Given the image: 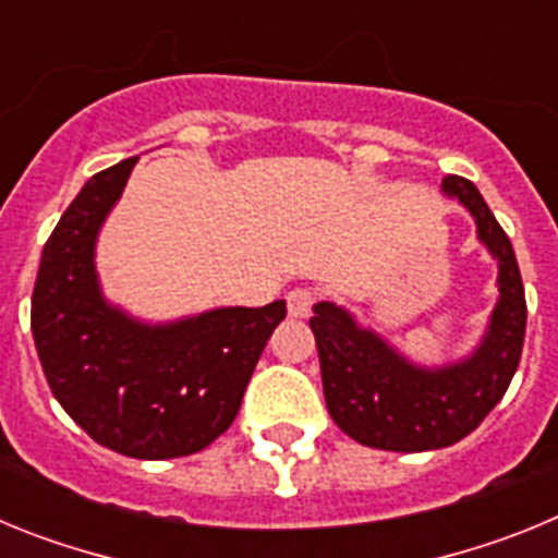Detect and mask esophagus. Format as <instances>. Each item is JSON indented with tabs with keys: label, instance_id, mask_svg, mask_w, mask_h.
Instances as JSON below:
<instances>
[{
	"label": "esophagus",
	"instance_id": "1",
	"mask_svg": "<svg viewBox=\"0 0 558 558\" xmlns=\"http://www.w3.org/2000/svg\"><path fill=\"white\" fill-rule=\"evenodd\" d=\"M315 290L310 288H295L288 293V313L293 315V318H307L310 313H313V304H315Z\"/></svg>",
	"mask_w": 558,
	"mask_h": 558
}]
</instances>
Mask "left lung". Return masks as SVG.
Instances as JSON below:
<instances>
[{
	"mask_svg": "<svg viewBox=\"0 0 558 558\" xmlns=\"http://www.w3.org/2000/svg\"><path fill=\"white\" fill-rule=\"evenodd\" d=\"M441 192L470 211L477 240L497 263V304L466 357L418 366L335 302H318L310 318L329 416L354 441L377 450L456 445L489 416L520 366L529 310L511 240L472 181L447 175Z\"/></svg>",
	"mask_w": 558,
	"mask_h": 558,
	"instance_id": "obj_1",
	"label": "left lung"
}]
</instances>
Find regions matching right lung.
<instances>
[{
	"label": "right lung",
	"instance_id": "obj_1",
	"mask_svg": "<svg viewBox=\"0 0 558 558\" xmlns=\"http://www.w3.org/2000/svg\"><path fill=\"white\" fill-rule=\"evenodd\" d=\"M140 156L83 184L49 234L33 290V338L63 411L97 445L142 461L192 456L234 422L284 302L133 318L102 295L97 236Z\"/></svg>",
	"mask_w": 558,
	"mask_h": 558
}]
</instances>
